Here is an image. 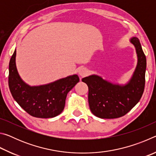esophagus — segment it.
Here are the masks:
<instances>
[{
	"label": "esophagus",
	"instance_id": "1",
	"mask_svg": "<svg viewBox=\"0 0 156 156\" xmlns=\"http://www.w3.org/2000/svg\"><path fill=\"white\" fill-rule=\"evenodd\" d=\"M87 73H88L87 70L84 67H81L79 69V70H78V74H79V76H81V77H83V76H87Z\"/></svg>",
	"mask_w": 156,
	"mask_h": 156
}]
</instances>
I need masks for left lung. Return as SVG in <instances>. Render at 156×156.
Instances as JSON below:
<instances>
[{"label":"left lung","instance_id":"left-lung-1","mask_svg":"<svg viewBox=\"0 0 156 156\" xmlns=\"http://www.w3.org/2000/svg\"><path fill=\"white\" fill-rule=\"evenodd\" d=\"M130 43L136 48L138 62L127 83H112L96 74L82 79L89 87V108L97 117L103 119L122 117L141 98L144 89L147 59L139 39L132 37Z\"/></svg>","mask_w":156,"mask_h":156}]
</instances>
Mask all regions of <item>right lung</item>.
Wrapping results in <instances>:
<instances>
[{"label":"right lung","mask_w":156,"mask_h":156,"mask_svg":"<svg viewBox=\"0 0 156 156\" xmlns=\"http://www.w3.org/2000/svg\"><path fill=\"white\" fill-rule=\"evenodd\" d=\"M16 50L9 65V87L17 103L31 116L40 118L56 117L64 109L69 91L80 79L74 74L52 83L30 86L20 78L16 65Z\"/></svg>","instance_id":"right-lung-1"}]
</instances>
